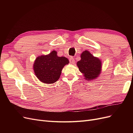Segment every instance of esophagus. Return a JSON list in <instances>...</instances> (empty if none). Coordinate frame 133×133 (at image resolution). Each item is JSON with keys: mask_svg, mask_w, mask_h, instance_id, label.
Masks as SVG:
<instances>
[{"mask_svg": "<svg viewBox=\"0 0 133 133\" xmlns=\"http://www.w3.org/2000/svg\"><path fill=\"white\" fill-rule=\"evenodd\" d=\"M69 62H70V63L71 64H74L75 63V62H74V59L73 57H71L69 59Z\"/></svg>", "mask_w": 133, "mask_h": 133, "instance_id": "obj_1", "label": "esophagus"}]
</instances>
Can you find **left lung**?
<instances>
[{"label":"left lung","mask_w":133,"mask_h":133,"mask_svg":"<svg viewBox=\"0 0 133 133\" xmlns=\"http://www.w3.org/2000/svg\"><path fill=\"white\" fill-rule=\"evenodd\" d=\"M80 58L81 59L76 64L84 76V79L91 81L99 77L102 68V63L100 59L94 57L87 50L83 51Z\"/></svg>","instance_id":"left-lung-1"}]
</instances>
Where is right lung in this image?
I'll return each instance as SVG.
<instances>
[{"label":"right lung","mask_w":133,"mask_h":133,"mask_svg":"<svg viewBox=\"0 0 133 133\" xmlns=\"http://www.w3.org/2000/svg\"><path fill=\"white\" fill-rule=\"evenodd\" d=\"M69 63L65 57H58L57 51L53 50L47 55L39 56L33 64V70L42 83L53 84L59 79L64 66Z\"/></svg>","instance_id":"1"}]
</instances>
